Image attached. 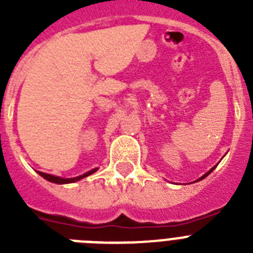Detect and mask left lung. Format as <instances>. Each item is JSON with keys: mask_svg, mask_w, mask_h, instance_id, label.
<instances>
[{"mask_svg": "<svg viewBox=\"0 0 253 253\" xmlns=\"http://www.w3.org/2000/svg\"><path fill=\"white\" fill-rule=\"evenodd\" d=\"M215 169V167H213V169H210V171H208V172H207V173H205V175H204V176H202V177L199 178V180H198V181H200V180H203V178H205V177H207V176H208V175H209V173H211V172H213V169Z\"/></svg>", "mask_w": 253, "mask_h": 253, "instance_id": "1", "label": "left lung"}]
</instances>
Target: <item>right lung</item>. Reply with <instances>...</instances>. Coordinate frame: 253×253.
Here are the masks:
<instances>
[{"instance_id": "1", "label": "right lung", "mask_w": 253, "mask_h": 253, "mask_svg": "<svg viewBox=\"0 0 253 253\" xmlns=\"http://www.w3.org/2000/svg\"><path fill=\"white\" fill-rule=\"evenodd\" d=\"M96 169H92V171L86 172V173H84V175L78 176V177H73V178H62V177H58V176L48 175V173H44V172H40V171H38V173H39L42 177L45 178V180L50 181V182H54V184H71V182H76V181L81 180V178H84V177H86V176L91 175V173H93Z\"/></svg>"}]
</instances>
